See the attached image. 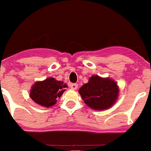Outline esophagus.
<instances>
[{"mask_svg": "<svg viewBox=\"0 0 151 151\" xmlns=\"http://www.w3.org/2000/svg\"><path fill=\"white\" fill-rule=\"evenodd\" d=\"M70 88L73 90H76L78 89V84L77 83H73V84L70 85Z\"/></svg>", "mask_w": 151, "mask_h": 151, "instance_id": "esophagus-1", "label": "esophagus"}]
</instances>
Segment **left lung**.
<instances>
[{"label": "left lung", "mask_w": 151, "mask_h": 151, "mask_svg": "<svg viewBox=\"0 0 151 151\" xmlns=\"http://www.w3.org/2000/svg\"><path fill=\"white\" fill-rule=\"evenodd\" d=\"M119 86L116 81L94 75L78 89L84 103L94 110H105L113 106L119 96Z\"/></svg>", "instance_id": "obj_1"}]
</instances>
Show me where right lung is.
<instances>
[{"instance_id":"right-lung-1","label":"right lung","mask_w":151,"mask_h":151,"mask_svg":"<svg viewBox=\"0 0 151 151\" xmlns=\"http://www.w3.org/2000/svg\"><path fill=\"white\" fill-rule=\"evenodd\" d=\"M66 88H68L66 83L49 77L34 83L30 89L29 96L35 103L49 108L57 103V99L60 98Z\"/></svg>"}]
</instances>
